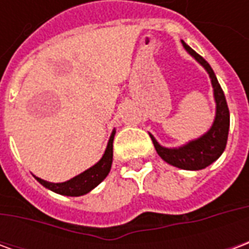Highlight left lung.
Listing matches in <instances>:
<instances>
[{"mask_svg":"<svg viewBox=\"0 0 249 249\" xmlns=\"http://www.w3.org/2000/svg\"><path fill=\"white\" fill-rule=\"evenodd\" d=\"M181 42H183L184 49L203 66L209 74L211 84L213 88L214 103H216L213 124L203 136H200L195 140L188 141L187 144L178 146V148H167V146L160 145L153 135L149 133V136L153 141V145L156 148L159 156L161 157L164 161L173 167L185 169V171H200L216 161L224 152L227 139H228V130H230V110H228L224 92L220 87L211 65L203 57L193 51L191 46H188L184 41Z\"/></svg>","mask_w":249,"mask_h":249,"instance_id":"left-lung-1","label":"left lung"}]
</instances>
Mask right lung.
Segmentation results:
<instances>
[{
    "mask_svg": "<svg viewBox=\"0 0 249 249\" xmlns=\"http://www.w3.org/2000/svg\"><path fill=\"white\" fill-rule=\"evenodd\" d=\"M116 135V129L112 130L110 137H109L108 145L107 149L104 152L103 157L98 160L93 167H90L87 171H84L80 175H77L71 180L64 181V183H51L42 178L35 176L36 180L44 185L48 189H51L53 192L58 193V195H64V196H82L87 195L92 189L97 187L98 184L103 181L104 178L108 176L112 168V161H113V139Z\"/></svg>",
    "mask_w": 249,
    "mask_h": 249,
    "instance_id": "1",
    "label": "right lung"
}]
</instances>
